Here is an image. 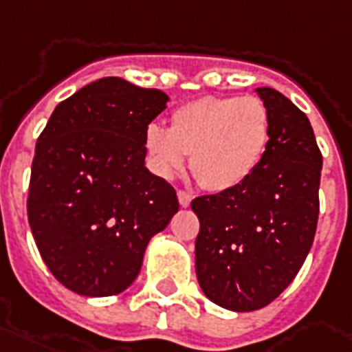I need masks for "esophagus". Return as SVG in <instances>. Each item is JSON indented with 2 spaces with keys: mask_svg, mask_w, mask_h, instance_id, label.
Returning a JSON list of instances; mask_svg holds the SVG:
<instances>
[{
  "mask_svg": "<svg viewBox=\"0 0 352 352\" xmlns=\"http://www.w3.org/2000/svg\"><path fill=\"white\" fill-rule=\"evenodd\" d=\"M177 197H179V203H181V207H190V201H192V197H190V194H186V192H183V190H179L177 192Z\"/></svg>",
  "mask_w": 352,
  "mask_h": 352,
  "instance_id": "34e87169",
  "label": "esophagus"
}]
</instances>
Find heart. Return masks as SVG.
<instances>
[{
	"mask_svg": "<svg viewBox=\"0 0 352 352\" xmlns=\"http://www.w3.org/2000/svg\"><path fill=\"white\" fill-rule=\"evenodd\" d=\"M269 142V110L257 96H201L179 106L169 129L151 123L143 132L158 175H175L188 155L190 171L210 192L241 186L259 168Z\"/></svg>",
	"mask_w": 352,
	"mask_h": 352,
	"instance_id": "heart-1",
	"label": "heart"
}]
</instances>
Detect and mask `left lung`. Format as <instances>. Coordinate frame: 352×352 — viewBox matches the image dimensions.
<instances>
[{
	"instance_id": "8db88e82",
	"label": "left lung",
	"mask_w": 352,
	"mask_h": 352,
	"mask_svg": "<svg viewBox=\"0 0 352 352\" xmlns=\"http://www.w3.org/2000/svg\"><path fill=\"white\" fill-rule=\"evenodd\" d=\"M256 93L270 116L259 168L241 186L192 201L197 282L231 311L265 308L295 280L319 216L322 156L309 119L272 87Z\"/></svg>"
}]
</instances>
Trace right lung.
<instances>
[{
  "label": "right lung",
  "mask_w": 352,
  "mask_h": 352,
  "mask_svg": "<svg viewBox=\"0 0 352 352\" xmlns=\"http://www.w3.org/2000/svg\"><path fill=\"white\" fill-rule=\"evenodd\" d=\"M169 96L100 78L59 102L38 136L28 218L46 267L83 296L130 287L145 248L179 210L173 186L145 168L143 132Z\"/></svg>",
  "instance_id": "1"
}]
</instances>
